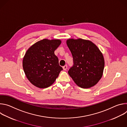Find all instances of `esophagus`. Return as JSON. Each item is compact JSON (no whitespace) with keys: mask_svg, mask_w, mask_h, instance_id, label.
Wrapping results in <instances>:
<instances>
[{"mask_svg":"<svg viewBox=\"0 0 127 127\" xmlns=\"http://www.w3.org/2000/svg\"><path fill=\"white\" fill-rule=\"evenodd\" d=\"M63 69L64 70H66V69H67V65H65L63 67Z\"/></svg>","mask_w":127,"mask_h":127,"instance_id":"obj_1","label":"esophagus"}]
</instances>
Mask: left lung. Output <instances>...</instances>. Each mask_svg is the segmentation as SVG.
<instances>
[{
	"label": "left lung",
	"instance_id": "obj_1",
	"mask_svg": "<svg viewBox=\"0 0 127 127\" xmlns=\"http://www.w3.org/2000/svg\"><path fill=\"white\" fill-rule=\"evenodd\" d=\"M66 43L73 58V66L68 74L74 82L83 88H90L101 79L104 67L102 53L92 41L70 39Z\"/></svg>",
	"mask_w": 127,
	"mask_h": 127
}]
</instances>
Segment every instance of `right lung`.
<instances>
[{
    "mask_svg": "<svg viewBox=\"0 0 127 127\" xmlns=\"http://www.w3.org/2000/svg\"><path fill=\"white\" fill-rule=\"evenodd\" d=\"M59 39H43L34 43L27 51L23 67L28 79L34 86L45 88L51 86L63 70L54 51L59 46Z\"/></svg>",
    "mask_w": 127,
    "mask_h": 127,
    "instance_id": "obj_1",
    "label": "right lung"
}]
</instances>
